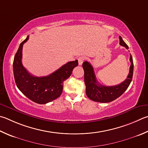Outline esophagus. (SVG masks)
<instances>
[{
  "label": "esophagus",
  "instance_id": "34e87169",
  "mask_svg": "<svg viewBox=\"0 0 148 148\" xmlns=\"http://www.w3.org/2000/svg\"><path fill=\"white\" fill-rule=\"evenodd\" d=\"M84 58L83 57H79V58H77V60H78V64H79V65H82V63H83V61H84Z\"/></svg>",
  "mask_w": 148,
  "mask_h": 148
}]
</instances>
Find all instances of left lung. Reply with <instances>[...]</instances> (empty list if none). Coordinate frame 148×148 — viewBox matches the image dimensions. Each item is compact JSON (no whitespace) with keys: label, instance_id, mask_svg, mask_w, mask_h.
<instances>
[{"label":"left lung","instance_id":"8db88e82","mask_svg":"<svg viewBox=\"0 0 148 148\" xmlns=\"http://www.w3.org/2000/svg\"><path fill=\"white\" fill-rule=\"evenodd\" d=\"M120 45L128 49L129 47L123 41L122 37L119 36ZM131 66L127 78L120 84L114 86H103L98 82L94 72L92 66L88 62L85 61L83 63V69L84 70V80L86 86V95L91 100L107 103L111 102L122 95L127 90L131 82L133 74V61L132 56L130 54V58Z\"/></svg>","mask_w":148,"mask_h":148}]
</instances>
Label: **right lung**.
I'll use <instances>...</instances> for the list:
<instances>
[{
    "label": "right lung",
    "mask_w": 148,
    "mask_h": 148,
    "mask_svg": "<svg viewBox=\"0 0 148 148\" xmlns=\"http://www.w3.org/2000/svg\"><path fill=\"white\" fill-rule=\"evenodd\" d=\"M28 38L27 36L21 42L15 55L13 68L15 83L21 92L29 100L37 103L45 104L61 96L64 81L69 78L73 69L78 65V61H70L47 76H34L22 64L23 47Z\"/></svg>",
    "instance_id": "right-lung-1"
}]
</instances>
